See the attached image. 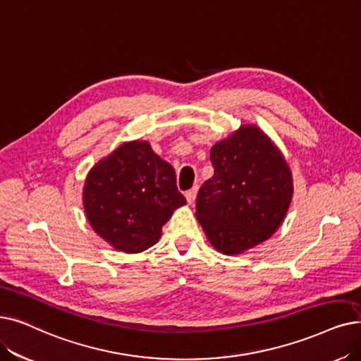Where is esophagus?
<instances>
[{
  "instance_id": "1",
  "label": "esophagus",
  "mask_w": 361,
  "mask_h": 361,
  "mask_svg": "<svg viewBox=\"0 0 361 361\" xmlns=\"http://www.w3.org/2000/svg\"><path fill=\"white\" fill-rule=\"evenodd\" d=\"M197 190H199V187L197 185H195L193 187V189H190V190H187L185 192V199H187V202H189L190 203V205H192V203L196 200V195H197Z\"/></svg>"
}]
</instances>
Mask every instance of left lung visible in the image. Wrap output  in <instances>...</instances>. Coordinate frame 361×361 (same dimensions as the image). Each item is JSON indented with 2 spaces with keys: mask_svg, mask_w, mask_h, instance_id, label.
<instances>
[{
  "mask_svg": "<svg viewBox=\"0 0 361 361\" xmlns=\"http://www.w3.org/2000/svg\"><path fill=\"white\" fill-rule=\"evenodd\" d=\"M211 162L214 176L196 199V218L211 245L238 255L270 239L293 195L283 154L255 125H242L212 146Z\"/></svg>",
  "mask_w": 361,
  "mask_h": 361,
  "instance_id": "left-lung-1",
  "label": "left lung"
}]
</instances>
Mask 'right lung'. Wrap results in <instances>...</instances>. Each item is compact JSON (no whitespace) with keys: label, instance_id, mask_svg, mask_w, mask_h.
Returning a JSON list of instances; mask_svg holds the SVG:
<instances>
[{"label":"right lung","instance_id":"1","mask_svg":"<svg viewBox=\"0 0 361 361\" xmlns=\"http://www.w3.org/2000/svg\"><path fill=\"white\" fill-rule=\"evenodd\" d=\"M82 200L92 230L123 252L153 246L172 212L185 203L174 168L138 140L91 168Z\"/></svg>","mask_w":361,"mask_h":361}]
</instances>
